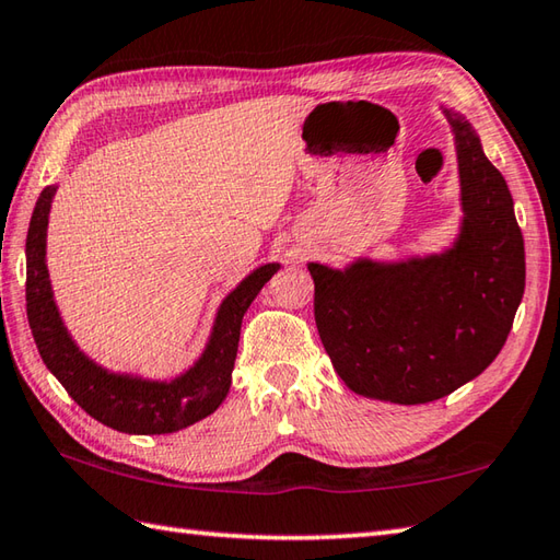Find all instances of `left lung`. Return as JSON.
<instances>
[{"instance_id":"obj_1","label":"left lung","mask_w":560,"mask_h":560,"mask_svg":"<svg viewBox=\"0 0 560 560\" xmlns=\"http://www.w3.org/2000/svg\"><path fill=\"white\" fill-rule=\"evenodd\" d=\"M453 133L460 224L446 248L399 260L307 262L314 319L334 371L355 395L427 405L470 383L502 351L524 294V238L480 136L441 104Z\"/></svg>"}]
</instances>
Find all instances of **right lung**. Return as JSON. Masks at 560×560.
Here are the masks:
<instances>
[{"instance_id": "add662e5", "label": "right lung", "mask_w": 560, "mask_h": 560, "mask_svg": "<svg viewBox=\"0 0 560 560\" xmlns=\"http://www.w3.org/2000/svg\"><path fill=\"white\" fill-rule=\"evenodd\" d=\"M56 189L40 192L26 236V314L48 371L90 417L124 434H173L212 415L229 395L244 314L280 262H262L221 300L202 353L187 371L171 380L116 373L72 339L52 294L46 241Z\"/></svg>"}]
</instances>
